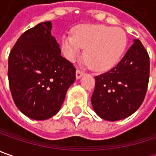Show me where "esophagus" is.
<instances>
[{
  "label": "esophagus",
  "mask_w": 156,
  "mask_h": 156,
  "mask_svg": "<svg viewBox=\"0 0 156 156\" xmlns=\"http://www.w3.org/2000/svg\"><path fill=\"white\" fill-rule=\"evenodd\" d=\"M83 75H84V72L82 71H80V70H77L76 71V78L77 79H79Z\"/></svg>",
  "instance_id": "esophagus-1"
}]
</instances>
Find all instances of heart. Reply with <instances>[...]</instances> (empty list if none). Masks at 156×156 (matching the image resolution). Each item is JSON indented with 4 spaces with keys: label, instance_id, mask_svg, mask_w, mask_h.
I'll use <instances>...</instances> for the list:
<instances>
[{
    "label": "heart",
    "instance_id": "obj_1",
    "mask_svg": "<svg viewBox=\"0 0 156 156\" xmlns=\"http://www.w3.org/2000/svg\"><path fill=\"white\" fill-rule=\"evenodd\" d=\"M126 44L125 31L105 25L80 26L74 30V35H66L62 40L65 58L74 61L82 49H85V61L96 71L112 69L122 57Z\"/></svg>",
    "mask_w": 156,
    "mask_h": 156
}]
</instances>
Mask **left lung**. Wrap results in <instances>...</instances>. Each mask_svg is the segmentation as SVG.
I'll list each match as a JSON object with an SVG mask.
<instances>
[{
    "label": "left lung",
    "instance_id": "8db88e82",
    "mask_svg": "<svg viewBox=\"0 0 156 156\" xmlns=\"http://www.w3.org/2000/svg\"><path fill=\"white\" fill-rule=\"evenodd\" d=\"M149 57L139 39L112 70L95 77L91 105L100 118L116 121L142 104L149 79Z\"/></svg>",
    "mask_w": 156,
    "mask_h": 156
}]
</instances>
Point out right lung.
I'll return each instance as SVG.
<instances>
[{"label": "right lung", "instance_id": "right-lung-1", "mask_svg": "<svg viewBox=\"0 0 156 156\" xmlns=\"http://www.w3.org/2000/svg\"><path fill=\"white\" fill-rule=\"evenodd\" d=\"M51 29L49 21L25 31L9 57L8 77L14 102L36 120L58 113L76 79V69L61 56Z\"/></svg>", "mask_w": 156, "mask_h": 156}]
</instances>
